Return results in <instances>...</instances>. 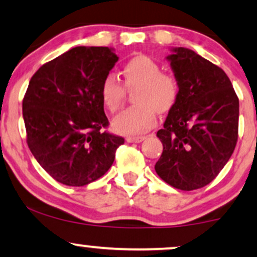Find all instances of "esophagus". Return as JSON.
Wrapping results in <instances>:
<instances>
[{
  "mask_svg": "<svg viewBox=\"0 0 257 257\" xmlns=\"http://www.w3.org/2000/svg\"><path fill=\"white\" fill-rule=\"evenodd\" d=\"M143 140H145V137H128L126 138V141L128 143H141Z\"/></svg>",
  "mask_w": 257,
  "mask_h": 257,
  "instance_id": "esophagus-1",
  "label": "esophagus"
}]
</instances>
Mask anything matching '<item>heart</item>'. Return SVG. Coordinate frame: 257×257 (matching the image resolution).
I'll return each instance as SVG.
<instances>
[{
	"mask_svg": "<svg viewBox=\"0 0 257 257\" xmlns=\"http://www.w3.org/2000/svg\"><path fill=\"white\" fill-rule=\"evenodd\" d=\"M155 59L145 54L129 58L120 69L123 84L128 90L134 88L137 105L117 116L112 128L120 134H138L152 128L157 120V112L166 114L174 108L180 95V84L175 76L161 72ZM113 76L108 75L100 85V99L107 111L117 112L122 107L125 89Z\"/></svg>",
	"mask_w": 257,
	"mask_h": 257,
	"instance_id": "obj_1",
	"label": "heart"
}]
</instances>
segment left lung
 Masks as SVG:
<instances>
[{
  "label": "left lung",
  "instance_id": "left-lung-1",
  "mask_svg": "<svg viewBox=\"0 0 257 257\" xmlns=\"http://www.w3.org/2000/svg\"><path fill=\"white\" fill-rule=\"evenodd\" d=\"M178 102L157 137L163 152L156 173L173 187L192 191L216 178L238 140L239 100L222 69L184 47L172 49Z\"/></svg>",
  "mask_w": 257,
  "mask_h": 257
}]
</instances>
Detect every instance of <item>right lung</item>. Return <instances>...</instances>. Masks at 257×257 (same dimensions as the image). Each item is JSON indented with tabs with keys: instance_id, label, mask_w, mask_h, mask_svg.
<instances>
[{
	"instance_id": "obj_1",
	"label": "right lung",
	"mask_w": 257,
	"mask_h": 257,
	"mask_svg": "<svg viewBox=\"0 0 257 257\" xmlns=\"http://www.w3.org/2000/svg\"><path fill=\"white\" fill-rule=\"evenodd\" d=\"M118 61L108 47H75L32 76L23 100L26 141L40 166L66 186H84L110 169L122 137L108 125L102 79Z\"/></svg>"
}]
</instances>
